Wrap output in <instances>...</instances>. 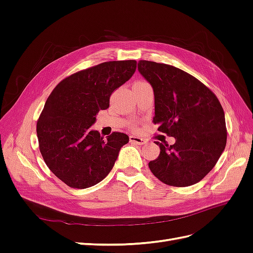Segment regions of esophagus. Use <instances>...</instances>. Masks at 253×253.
<instances>
[{"mask_svg": "<svg viewBox=\"0 0 253 253\" xmlns=\"http://www.w3.org/2000/svg\"><path fill=\"white\" fill-rule=\"evenodd\" d=\"M129 141H131L132 143H136V144H139V145H142V144H145L148 141L144 140L143 138H140V137H137V136H129Z\"/></svg>", "mask_w": 253, "mask_h": 253, "instance_id": "34e87169", "label": "esophagus"}]
</instances>
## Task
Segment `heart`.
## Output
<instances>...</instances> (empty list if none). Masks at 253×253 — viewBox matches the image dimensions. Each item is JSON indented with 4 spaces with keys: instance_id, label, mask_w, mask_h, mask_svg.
<instances>
[{
    "instance_id": "b5f03b06",
    "label": "heart",
    "mask_w": 253,
    "mask_h": 253,
    "mask_svg": "<svg viewBox=\"0 0 253 253\" xmlns=\"http://www.w3.org/2000/svg\"><path fill=\"white\" fill-rule=\"evenodd\" d=\"M136 83H144V82H143V81H138V82H136ZM136 83H135V84H136Z\"/></svg>"
}]
</instances>
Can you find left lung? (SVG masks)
Segmentation results:
<instances>
[{
  "label": "left lung",
  "instance_id": "8db88e82",
  "mask_svg": "<svg viewBox=\"0 0 253 253\" xmlns=\"http://www.w3.org/2000/svg\"><path fill=\"white\" fill-rule=\"evenodd\" d=\"M138 72L154 91L158 131L174 137L159 144L160 154L149 163L167 185L189 187L202 180L217 163L227 142L225 113L216 96L179 68L140 60Z\"/></svg>",
  "mask_w": 253,
  "mask_h": 253
}]
</instances>
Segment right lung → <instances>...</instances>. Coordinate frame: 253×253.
Masks as SVG:
<instances>
[{
    "label": "right lung",
    "mask_w": 253,
    "mask_h": 253,
    "mask_svg": "<svg viewBox=\"0 0 253 253\" xmlns=\"http://www.w3.org/2000/svg\"><path fill=\"white\" fill-rule=\"evenodd\" d=\"M135 60L110 61L76 73L61 81L45 102L37 124L42 157L49 170L71 188L97 185L112 171L125 133L103 139L90 126L100 110L110 106L114 90L136 71Z\"/></svg>",
    "instance_id": "right-lung-1"
}]
</instances>
